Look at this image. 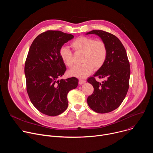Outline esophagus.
<instances>
[{
	"instance_id": "esophagus-1",
	"label": "esophagus",
	"mask_w": 153,
	"mask_h": 153,
	"mask_svg": "<svg viewBox=\"0 0 153 153\" xmlns=\"http://www.w3.org/2000/svg\"><path fill=\"white\" fill-rule=\"evenodd\" d=\"M85 82H86V81H85V80H79V83L80 85H82V84L85 83Z\"/></svg>"
}]
</instances>
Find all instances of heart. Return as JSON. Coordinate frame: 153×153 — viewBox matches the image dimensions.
I'll return each mask as SVG.
<instances>
[{
    "label": "heart",
    "mask_w": 153,
    "mask_h": 153,
    "mask_svg": "<svg viewBox=\"0 0 153 153\" xmlns=\"http://www.w3.org/2000/svg\"><path fill=\"white\" fill-rule=\"evenodd\" d=\"M73 49L80 53H83L82 65H76L68 71L71 76L80 79L88 77L95 70H99L104 65L108 54L106 43L102 40H96L94 38L80 36L77 38L71 44ZM60 56L63 63L68 67L74 64L73 54L67 47H62L59 50Z\"/></svg>",
    "instance_id": "obj_1"
}]
</instances>
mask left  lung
Returning a JSON list of instances; mask_svg holds the SVG:
<instances>
[{
    "instance_id": "left-lung-1",
    "label": "left lung",
    "mask_w": 153,
    "mask_h": 153,
    "mask_svg": "<svg viewBox=\"0 0 153 153\" xmlns=\"http://www.w3.org/2000/svg\"><path fill=\"white\" fill-rule=\"evenodd\" d=\"M99 36L106 43V60L99 70L88 79L94 87L93 93L88 96L87 103L93 111L98 113H110L117 108L124 100L128 88L130 66L125 48L114 35L102 30H93L86 34ZM96 76L105 78L102 83Z\"/></svg>"
}]
</instances>
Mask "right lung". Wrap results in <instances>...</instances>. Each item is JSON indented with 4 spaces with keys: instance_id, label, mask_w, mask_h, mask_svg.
I'll use <instances>...</instances> for the list:
<instances>
[{
    "instance_id": "add662e5",
    "label": "right lung",
    "mask_w": 153,
    "mask_h": 153,
    "mask_svg": "<svg viewBox=\"0 0 153 153\" xmlns=\"http://www.w3.org/2000/svg\"><path fill=\"white\" fill-rule=\"evenodd\" d=\"M74 36L48 30L33 40L25 64L27 91L33 105L50 116L60 114L68 107L67 94L78 85L74 77L58 80L67 68L59 50Z\"/></svg>"
}]
</instances>
